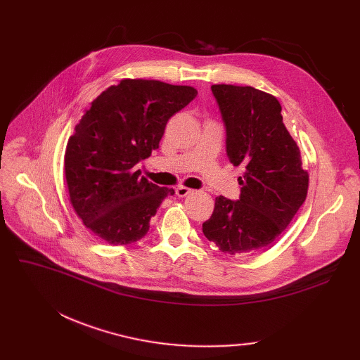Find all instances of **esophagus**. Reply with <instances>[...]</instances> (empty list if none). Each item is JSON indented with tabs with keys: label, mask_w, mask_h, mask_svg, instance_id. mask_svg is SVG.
Returning <instances> with one entry per match:
<instances>
[{
	"label": "esophagus",
	"mask_w": 360,
	"mask_h": 360,
	"mask_svg": "<svg viewBox=\"0 0 360 360\" xmlns=\"http://www.w3.org/2000/svg\"><path fill=\"white\" fill-rule=\"evenodd\" d=\"M175 193H176V195L178 197H186V195H190L191 193H193V190L191 188H186V186H178L176 190H175Z\"/></svg>",
	"instance_id": "esophagus-1"
}]
</instances>
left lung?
Returning <instances> with one entry per match:
<instances>
[{"mask_svg":"<svg viewBox=\"0 0 360 360\" xmlns=\"http://www.w3.org/2000/svg\"><path fill=\"white\" fill-rule=\"evenodd\" d=\"M212 91L226 125L228 158L245 172L240 198L216 197L202 233L224 254L259 251L281 235L307 200L308 170L276 96L233 84H213Z\"/></svg>","mask_w":360,"mask_h":360,"instance_id":"8db88e82","label":"left lung"}]
</instances>
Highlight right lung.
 <instances>
[{"label":"right lung","instance_id":"obj_1","mask_svg":"<svg viewBox=\"0 0 360 360\" xmlns=\"http://www.w3.org/2000/svg\"><path fill=\"white\" fill-rule=\"evenodd\" d=\"M197 96L191 86L122 79L84 110L64 155L70 202L84 226L110 245L141 239L172 188L136 165L159 147L169 118Z\"/></svg>","mask_w":360,"mask_h":360}]
</instances>
